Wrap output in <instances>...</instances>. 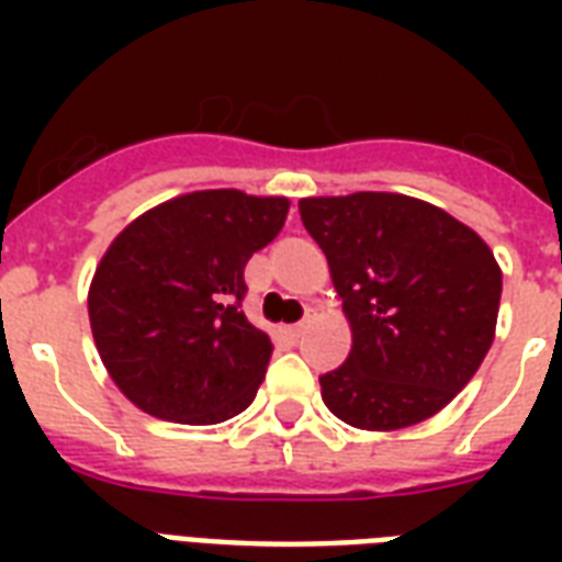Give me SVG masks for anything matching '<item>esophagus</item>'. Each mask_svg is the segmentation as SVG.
Returning <instances> with one entry per match:
<instances>
[{
	"label": "esophagus",
	"instance_id": "obj_1",
	"mask_svg": "<svg viewBox=\"0 0 562 562\" xmlns=\"http://www.w3.org/2000/svg\"><path fill=\"white\" fill-rule=\"evenodd\" d=\"M310 318H313V313H306V316L301 318V322H297V325H292V334H294V337H297V334H301V330H304L306 325H310Z\"/></svg>",
	"mask_w": 562,
	"mask_h": 562
}]
</instances>
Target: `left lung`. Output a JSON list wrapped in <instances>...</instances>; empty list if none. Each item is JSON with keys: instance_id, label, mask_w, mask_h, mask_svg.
I'll return each mask as SVG.
<instances>
[{"instance_id": "1", "label": "left lung", "mask_w": 562, "mask_h": 562, "mask_svg": "<svg viewBox=\"0 0 562 562\" xmlns=\"http://www.w3.org/2000/svg\"><path fill=\"white\" fill-rule=\"evenodd\" d=\"M352 325V352L322 401L361 430L427 422L482 367L494 342L503 270L446 210L397 192L301 198Z\"/></svg>"}]
</instances>
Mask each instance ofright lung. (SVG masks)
<instances>
[{"instance_id": "add662e5", "label": "right lung", "mask_w": 562, "mask_h": 562, "mask_svg": "<svg viewBox=\"0 0 562 562\" xmlns=\"http://www.w3.org/2000/svg\"><path fill=\"white\" fill-rule=\"evenodd\" d=\"M289 198L204 189L140 213L90 282V328L116 389L153 418L220 424L256 401L273 342L240 310L244 268Z\"/></svg>"}]
</instances>
